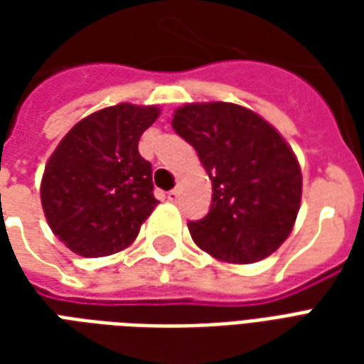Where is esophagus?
<instances>
[{
  "label": "esophagus",
  "mask_w": 364,
  "mask_h": 364,
  "mask_svg": "<svg viewBox=\"0 0 364 364\" xmlns=\"http://www.w3.org/2000/svg\"><path fill=\"white\" fill-rule=\"evenodd\" d=\"M167 198L171 200V203H177V198H179V189H171L167 193Z\"/></svg>",
  "instance_id": "1"
}]
</instances>
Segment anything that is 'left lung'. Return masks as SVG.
<instances>
[{"mask_svg": "<svg viewBox=\"0 0 364 364\" xmlns=\"http://www.w3.org/2000/svg\"><path fill=\"white\" fill-rule=\"evenodd\" d=\"M171 127L197 150L213 181L205 218L189 222L193 242L228 263H255L289 237L302 197L294 154L267 120L234 103L179 107Z\"/></svg>", "mask_w": 364, "mask_h": 364, "instance_id": "obj_1", "label": "left lung"}]
</instances>
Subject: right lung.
Masks as SVG:
<instances>
[{"label":"right lung","instance_id":"add662e5","mask_svg":"<svg viewBox=\"0 0 364 364\" xmlns=\"http://www.w3.org/2000/svg\"><path fill=\"white\" fill-rule=\"evenodd\" d=\"M158 107L120 103L68 132L44 167L41 200L48 226L82 257H105L132 244L158 205L151 164L138 140Z\"/></svg>","mask_w":364,"mask_h":364}]
</instances>
